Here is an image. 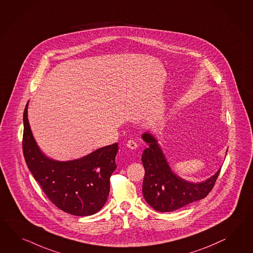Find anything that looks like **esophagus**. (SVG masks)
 I'll return each mask as SVG.
<instances>
[{
	"label": "esophagus",
	"instance_id": "obj_1",
	"mask_svg": "<svg viewBox=\"0 0 253 253\" xmlns=\"http://www.w3.org/2000/svg\"><path fill=\"white\" fill-rule=\"evenodd\" d=\"M126 145H127V147L128 148L130 149V150H135L138 147V144H137V142L135 141H133V140H129L127 143H126Z\"/></svg>",
	"mask_w": 253,
	"mask_h": 253
}]
</instances>
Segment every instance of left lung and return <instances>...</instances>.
<instances>
[{"instance_id":"left-lung-1","label":"left lung","mask_w":253,"mask_h":253,"mask_svg":"<svg viewBox=\"0 0 253 253\" xmlns=\"http://www.w3.org/2000/svg\"><path fill=\"white\" fill-rule=\"evenodd\" d=\"M142 139L149 143L142 154L145 175L142 194L146 202L160 212H172L207 197L214 187L220 169L202 183H189L172 172L156 139L148 132Z\"/></svg>"}]
</instances>
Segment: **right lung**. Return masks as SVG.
<instances>
[{
    "instance_id": "obj_1",
    "label": "right lung",
    "mask_w": 253,
    "mask_h": 253,
    "mask_svg": "<svg viewBox=\"0 0 253 253\" xmlns=\"http://www.w3.org/2000/svg\"><path fill=\"white\" fill-rule=\"evenodd\" d=\"M24 111L23 152L34 178L50 201L74 216H89L102 209L110 193V177L116 169L118 143L94 151L78 160L59 162L38 148Z\"/></svg>"
}]
</instances>
